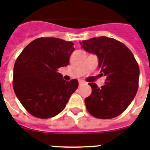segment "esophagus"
<instances>
[{
	"label": "esophagus",
	"instance_id": "esophagus-1",
	"mask_svg": "<svg viewBox=\"0 0 150 150\" xmlns=\"http://www.w3.org/2000/svg\"><path fill=\"white\" fill-rule=\"evenodd\" d=\"M79 83V86H82V85L84 84L85 82H83V81H82V80H80Z\"/></svg>",
	"mask_w": 150,
	"mask_h": 150
}]
</instances>
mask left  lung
<instances>
[{"label": "left lung", "instance_id": "obj_1", "mask_svg": "<svg viewBox=\"0 0 150 150\" xmlns=\"http://www.w3.org/2000/svg\"><path fill=\"white\" fill-rule=\"evenodd\" d=\"M80 44L85 50L97 55L100 75L107 77L101 88L89 83L92 93L85 99L87 110L96 118L119 116L130 105L139 88V67L135 57L124 43L107 36L83 40Z\"/></svg>", "mask_w": 150, "mask_h": 150}]
</instances>
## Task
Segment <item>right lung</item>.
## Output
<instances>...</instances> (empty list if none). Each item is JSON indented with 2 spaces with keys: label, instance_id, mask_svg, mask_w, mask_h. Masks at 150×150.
<instances>
[{
  "label": "right lung",
  "instance_id": "1",
  "mask_svg": "<svg viewBox=\"0 0 150 150\" xmlns=\"http://www.w3.org/2000/svg\"><path fill=\"white\" fill-rule=\"evenodd\" d=\"M72 42L55 37L36 39L24 48L14 66L13 89L24 108L33 116H56L77 89V79L66 82L58 68L68 65Z\"/></svg>",
  "mask_w": 150,
  "mask_h": 150
}]
</instances>
